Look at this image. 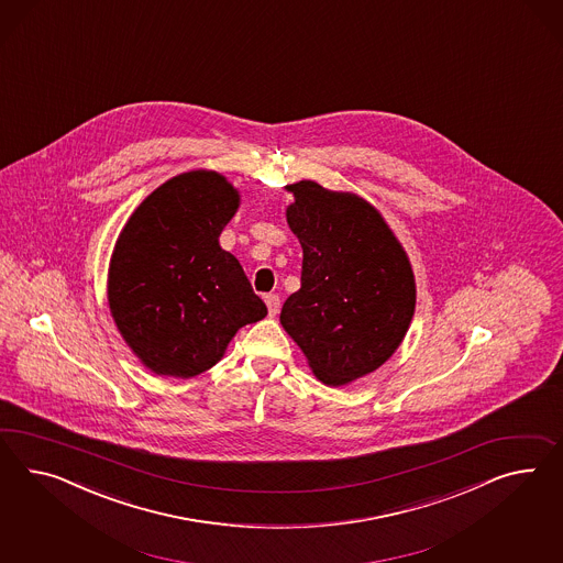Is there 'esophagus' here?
I'll return each instance as SVG.
<instances>
[{
    "label": "esophagus",
    "mask_w": 563,
    "mask_h": 563,
    "mask_svg": "<svg viewBox=\"0 0 563 563\" xmlns=\"http://www.w3.org/2000/svg\"><path fill=\"white\" fill-rule=\"evenodd\" d=\"M264 301H266V307H268V313L274 318L278 313V309H280V297L278 295H266Z\"/></svg>",
    "instance_id": "1"
}]
</instances>
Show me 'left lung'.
Listing matches in <instances>:
<instances>
[{"label":"left lung","mask_w":563,"mask_h":563,"mask_svg":"<svg viewBox=\"0 0 563 563\" xmlns=\"http://www.w3.org/2000/svg\"><path fill=\"white\" fill-rule=\"evenodd\" d=\"M287 223L303 247L301 289L280 323L313 375L340 387L377 371L401 344L416 307L410 260L379 211L313 180L290 184Z\"/></svg>","instance_id":"obj_1"}]
</instances>
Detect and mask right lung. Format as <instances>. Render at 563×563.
I'll return each mask as SVG.
<instances>
[{
    "instance_id": "right-lung-1",
    "label": "right lung",
    "mask_w": 563,
    "mask_h": 563,
    "mask_svg": "<svg viewBox=\"0 0 563 563\" xmlns=\"http://www.w3.org/2000/svg\"><path fill=\"white\" fill-rule=\"evenodd\" d=\"M240 207L225 176L192 169L145 198L114 245L108 305L155 375L190 379L217 365L238 330L266 318L242 264L219 245Z\"/></svg>"
}]
</instances>
